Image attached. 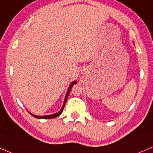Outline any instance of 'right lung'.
<instances>
[{
    "instance_id": "1",
    "label": "right lung",
    "mask_w": 153,
    "mask_h": 153,
    "mask_svg": "<svg viewBox=\"0 0 153 153\" xmlns=\"http://www.w3.org/2000/svg\"><path fill=\"white\" fill-rule=\"evenodd\" d=\"M75 83H77V81H74V82H72V83H71V84H70V86H69L68 91H67V94H66V96H65V99H64V105H63V106H62V109H61V110L59 111V112H57V113H56V114H52V115H48V116H36V115H33V114H31L32 116H33V117H35V118H37V119H53V118H55V117H58V116H59V115H60L62 113V111H63V109H64V105H65L66 101H67V97H68L69 94H70V90H71L72 87V86H74V84H75Z\"/></svg>"
}]
</instances>
